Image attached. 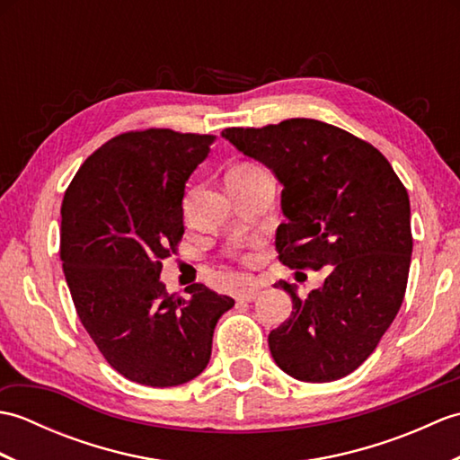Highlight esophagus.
<instances>
[{"mask_svg": "<svg viewBox=\"0 0 460 460\" xmlns=\"http://www.w3.org/2000/svg\"><path fill=\"white\" fill-rule=\"evenodd\" d=\"M261 290H262L261 282H252V285H249L245 290L239 292V300H247V302L255 300L261 295Z\"/></svg>", "mask_w": 460, "mask_h": 460, "instance_id": "esophagus-1", "label": "esophagus"}]
</instances>
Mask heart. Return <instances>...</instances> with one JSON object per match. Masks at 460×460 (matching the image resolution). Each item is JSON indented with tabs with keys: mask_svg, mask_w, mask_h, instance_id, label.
<instances>
[{
	"mask_svg": "<svg viewBox=\"0 0 460 460\" xmlns=\"http://www.w3.org/2000/svg\"><path fill=\"white\" fill-rule=\"evenodd\" d=\"M252 168H257V165H252V164H241V165H237V168H233V170H252Z\"/></svg>",
	"mask_w": 460,
	"mask_h": 460,
	"instance_id": "obj_1",
	"label": "heart"
}]
</instances>
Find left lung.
Here are the masks:
<instances>
[{
	"label": "left lung",
	"instance_id": "obj_1",
	"mask_svg": "<svg viewBox=\"0 0 460 460\" xmlns=\"http://www.w3.org/2000/svg\"><path fill=\"white\" fill-rule=\"evenodd\" d=\"M223 136L285 185L287 221L275 241L282 265L332 267L305 300L277 282L292 298V314L269 334L272 358L312 384L351 374L377 348L405 296L413 251L405 185L369 142L320 120L225 128Z\"/></svg>",
	"mask_w": 460,
	"mask_h": 460
}]
</instances>
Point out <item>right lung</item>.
I'll list each match as a JSON object with an SVG mask.
<instances>
[{"mask_svg": "<svg viewBox=\"0 0 460 460\" xmlns=\"http://www.w3.org/2000/svg\"><path fill=\"white\" fill-rule=\"evenodd\" d=\"M215 136L170 128L114 136L68 183L58 257L84 330L126 379L173 387L209 364L213 330L235 300L201 282L170 295L162 261L183 237L185 181Z\"/></svg>", "mask_w": 460, "mask_h": 460, "instance_id": "right-lung-1", "label": "right lung"}]
</instances>
